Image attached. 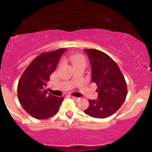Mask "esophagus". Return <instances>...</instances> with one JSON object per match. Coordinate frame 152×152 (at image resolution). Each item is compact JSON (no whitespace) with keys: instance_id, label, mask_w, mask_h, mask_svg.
<instances>
[{"instance_id":"34e87169","label":"esophagus","mask_w":152,"mask_h":152,"mask_svg":"<svg viewBox=\"0 0 152 152\" xmlns=\"http://www.w3.org/2000/svg\"><path fill=\"white\" fill-rule=\"evenodd\" d=\"M70 98H72V99H74V100H79V98L75 97V96H70Z\"/></svg>"}]
</instances>
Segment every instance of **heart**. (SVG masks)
Listing matches in <instances>:
<instances>
[{"mask_svg": "<svg viewBox=\"0 0 152 152\" xmlns=\"http://www.w3.org/2000/svg\"><path fill=\"white\" fill-rule=\"evenodd\" d=\"M70 61L73 65H76V64H84L85 65L86 63L85 59L81 55H73L70 57Z\"/></svg>", "mask_w": 152, "mask_h": 152, "instance_id": "heart-1", "label": "heart"}]
</instances>
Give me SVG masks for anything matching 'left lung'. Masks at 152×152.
Here are the masks:
<instances>
[{
	"label": "left lung",
	"instance_id": "1",
	"mask_svg": "<svg viewBox=\"0 0 152 152\" xmlns=\"http://www.w3.org/2000/svg\"><path fill=\"white\" fill-rule=\"evenodd\" d=\"M92 67V82L97 85L98 99L89 100L85 113L96 118H106L123 104L127 86L118 65L107 53L96 49H85Z\"/></svg>",
	"mask_w": 152,
	"mask_h": 152
}]
</instances>
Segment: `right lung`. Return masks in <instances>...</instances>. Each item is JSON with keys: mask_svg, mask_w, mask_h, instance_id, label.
Returning <instances> with one entry per match:
<instances>
[{"mask_svg": "<svg viewBox=\"0 0 152 152\" xmlns=\"http://www.w3.org/2000/svg\"><path fill=\"white\" fill-rule=\"evenodd\" d=\"M60 48L42 53L27 67L20 79L18 96L24 110L37 119H47L54 115L63 101L47 92V83L56 69L60 57L66 50Z\"/></svg>", "mask_w": 152, "mask_h": 152, "instance_id": "1", "label": "right lung"}]
</instances>
